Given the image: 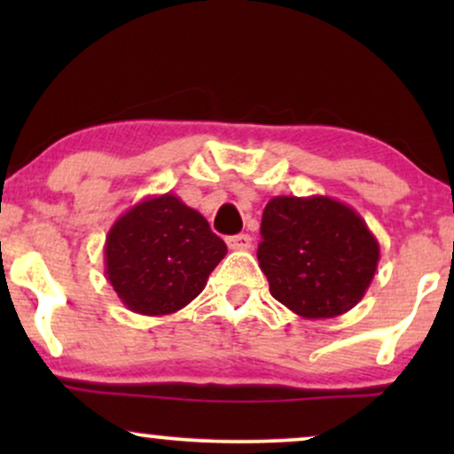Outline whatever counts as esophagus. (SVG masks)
I'll use <instances>...</instances> for the list:
<instances>
[{
	"label": "esophagus",
	"instance_id": "obj_1",
	"mask_svg": "<svg viewBox=\"0 0 454 454\" xmlns=\"http://www.w3.org/2000/svg\"><path fill=\"white\" fill-rule=\"evenodd\" d=\"M228 247L237 249V252H245V249L252 247V237L249 234H234V237L226 239Z\"/></svg>",
	"mask_w": 454,
	"mask_h": 454
}]
</instances>
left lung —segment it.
<instances>
[{
	"label": "left lung",
	"mask_w": 454,
	"mask_h": 454,
	"mask_svg": "<svg viewBox=\"0 0 454 454\" xmlns=\"http://www.w3.org/2000/svg\"><path fill=\"white\" fill-rule=\"evenodd\" d=\"M260 237L258 262L270 294L309 320L350 311L376 275L378 239L335 198H270Z\"/></svg>",
	"instance_id": "8db88e82"
}]
</instances>
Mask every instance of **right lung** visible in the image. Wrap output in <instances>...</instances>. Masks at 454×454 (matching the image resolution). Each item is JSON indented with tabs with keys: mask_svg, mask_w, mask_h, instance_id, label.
<instances>
[{
	"mask_svg": "<svg viewBox=\"0 0 454 454\" xmlns=\"http://www.w3.org/2000/svg\"><path fill=\"white\" fill-rule=\"evenodd\" d=\"M226 243L179 196H147L113 223L104 275L134 314L168 316L205 290Z\"/></svg>",
	"mask_w": 454,
	"mask_h": 454,
	"instance_id": "add662e5",
	"label": "right lung"
}]
</instances>
